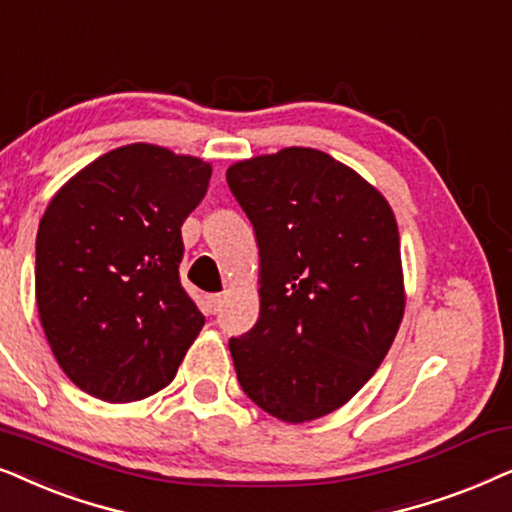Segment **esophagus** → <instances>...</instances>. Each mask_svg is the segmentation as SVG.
Masks as SVG:
<instances>
[{
	"label": "esophagus",
	"mask_w": 512,
	"mask_h": 512,
	"mask_svg": "<svg viewBox=\"0 0 512 512\" xmlns=\"http://www.w3.org/2000/svg\"><path fill=\"white\" fill-rule=\"evenodd\" d=\"M206 309L208 313H217L222 309V295H208L206 297Z\"/></svg>",
	"instance_id": "esophagus-1"
}]
</instances>
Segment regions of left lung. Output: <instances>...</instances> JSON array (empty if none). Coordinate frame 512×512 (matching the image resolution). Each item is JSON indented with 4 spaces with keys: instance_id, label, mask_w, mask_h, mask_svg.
Listing matches in <instances>:
<instances>
[{
    "instance_id": "1",
    "label": "left lung",
    "mask_w": 512,
    "mask_h": 512,
    "mask_svg": "<svg viewBox=\"0 0 512 512\" xmlns=\"http://www.w3.org/2000/svg\"><path fill=\"white\" fill-rule=\"evenodd\" d=\"M260 248V318L229 339L238 384L285 424L349 403L405 313L398 222L363 175L311 147L227 168Z\"/></svg>"
}]
</instances>
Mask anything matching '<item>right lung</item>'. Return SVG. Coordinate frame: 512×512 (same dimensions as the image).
Here are the masks:
<instances>
[{"label":"right lung","mask_w":512,"mask_h":512,"mask_svg":"<svg viewBox=\"0 0 512 512\" xmlns=\"http://www.w3.org/2000/svg\"><path fill=\"white\" fill-rule=\"evenodd\" d=\"M199 156L133 142L81 168L37 231L34 295L58 365L105 403L175 379L206 318L180 285V227L208 192Z\"/></svg>","instance_id":"right-lung-1"}]
</instances>
